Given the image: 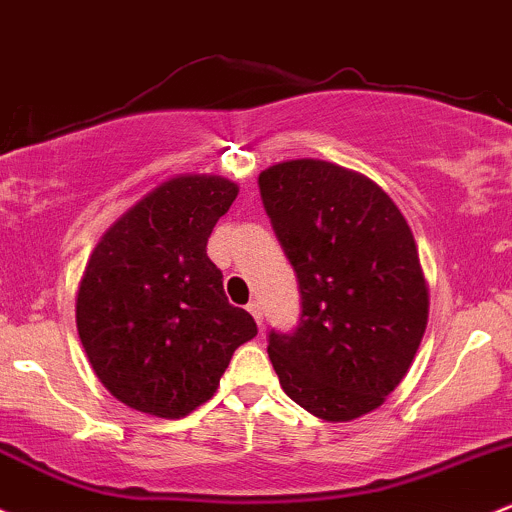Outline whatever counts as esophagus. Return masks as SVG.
<instances>
[{
  "instance_id": "1",
  "label": "esophagus",
  "mask_w": 512,
  "mask_h": 512,
  "mask_svg": "<svg viewBox=\"0 0 512 512\" xmlns=\"http://www.w3.org/2000/svg\"><path fill=\"white\" fill-rule=\"evenodd\" d=\"M247 311H250V316L257 320V325H262V306L257 301H250L247 303Z\"/></svg>"
}]
</instances>
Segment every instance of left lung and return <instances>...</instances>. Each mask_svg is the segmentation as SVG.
<instances>
[{"label":"left lung","mask_w":512,"mask_h":512,"mask_svg":"<svg viewBox=\"0 0 512 512\" xmlns=\"http://www.w3.org/2000/svg\"><path fill=\"white\" fill-rule=\"evenodd\" d=\"M260 194L301 289L294 333H269L291 401L328 423L376 411L403 381L430 296L411 226L364 174L325 160L260 172Z\"/></svg>","instance_id":"obj_1"}]
</instances>
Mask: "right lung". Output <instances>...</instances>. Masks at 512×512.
I'll return each mask as SVG.
<instances>
[{
	"instance_id": "obj_1",
	"label": "right lung",
	"mask_w": 512,
	"mask_h": 512,
	"mask_svg": "<svg viewBox=\"0 0 512 512\" xmlns=\"http://www.w3.org/2000/svg\"><path fill=\"white\" fill-rule=\"evenodd\" d=\"M235 196L226 177L179 174L116 218L89 255L77 333L101 384L133 411L167 420L196 411L233 352L257 335L206 255Z\"/></svg>"
}]
</instances>
